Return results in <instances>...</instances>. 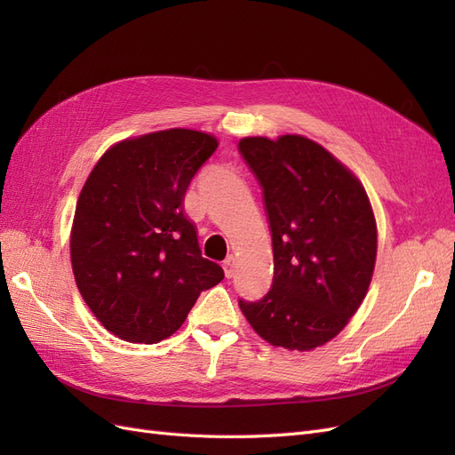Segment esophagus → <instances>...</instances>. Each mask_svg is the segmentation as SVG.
<instances>
[{"mask_svg":"<svg viewBox=\"0 0 455 455\" xmlns=\"http://www.w3.org/2000/svg\"><path fill=\"white\" fill-rule=\"evenodd\" d=\"M224 273H226L228 279H231L233 275H235V258H233V256H228L224 259Z\"/></svg>","mask_w":455,"mask_h":455,"instance_id":"obj_1","label":"esophagus"}]
</instances>
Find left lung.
I'll return each mask as SVG.
<instances>
[{
	"label": "left lung",
	"mask_w": 455,
	"mask_h": 455,
	"mask_svg": "<svg viewBox=\"0 0 455 455\" xmlns=\"http://www.w3.org/2000/svg\"><path fill=\"white\" fill-rule=\"evenodd\" d=\"M239 151L261 186L273 241L271 291L239 307L275 347L324 346L361 307L374 273L370 199L346 164L306 136H249Z\"/></svg>",
	"instance_id": "left-lung-1"
}]
</instances>
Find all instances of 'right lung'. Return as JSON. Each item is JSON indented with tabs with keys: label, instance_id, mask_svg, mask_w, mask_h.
<instances>
[{
	"label": "right lung",
	"instance_id": "1",
	"mask_svg": "<svg viewBox=\"0 0 455 455\" xmlns=\"http://www.w3.org/2000/svg\"><path fill=\"white\" fill-rule=\"evenodd\" d=\"M218 148L212 134L169 129L117 142L81 189L70 256L76 284L102 326L157 343L182 326L224 269L201 256L184 196Z\"/></svg>",
	"mask_w": 455,
	"mask_h": 455
}]
</instances>
